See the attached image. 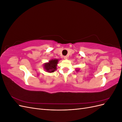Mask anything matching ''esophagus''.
<instances>
[{
  "label": "esophagus",
  "mask_w": 122,
  "mask_h": 122,
  "mask_svg": "<svg viewBox=\"0 0 122 122\" xmlns=\"http://www.w3.org/2000/svg\"><path fill=\"white\" fill-rule=\"evenodd\" d=\"M64 59H65V60H67V59L68 58V56H64Z\"/></svg>",
  "instance_id": "esophagus-1"
}]
</instances>
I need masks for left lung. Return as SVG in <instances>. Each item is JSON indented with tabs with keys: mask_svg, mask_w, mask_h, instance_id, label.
I'll use <instances>...</instances> for the list:
<instances>
[{
	"mask_svg": "<svg viewBox=\"0 0 122 122\" xmlns=\"http://www.w3.org/2000/svg\"><path fill=\"white\" fill-rule=\"evenodd\" d=\"M79 69H76V71H77V72H78V71H79Z\"/></svg>",
	"mask_w": 122,
	"mask_h": 122,
	"instance_id": "8db88e82",
	"label": "left lung"
}]
</instances>
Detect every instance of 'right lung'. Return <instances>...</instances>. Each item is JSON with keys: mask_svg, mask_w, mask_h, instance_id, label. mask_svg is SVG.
Segmentation results:
<instances>
[{"mask_svg": "<svg viewBox=\"0 0 122 122\" xmlns=\"http://www.w3.org/2000/svg\"><path fill=\"white\" fill-rule=\"evenodd\" d=\"M58 59H52L48 62L44 63L43 67L44 70L48 73H53L57 70V65L58 62Z\"/></svg>", "mask_w": 122, "mask_h": 122, "instance_id": "obj_1", "label": "right lung"}]
</instances>
